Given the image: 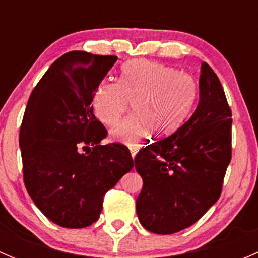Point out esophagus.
I'll return each instance as SVG.
<instances>
[{
	"mask_svg": "<svg viewBox=\"0 0 258 258\" xmlns=\"http://www.w3.org/2000/svg\"><path fill=\"white\" fill-rule=\"evenodd\" d=\"M130 152H131L132 158H135V156H136V153H137V148L136 147H131V148H130Z\"/></svg>",
	"mask_w": 258,
	"mask_h": 258,
	"instance_id": "esophagus-1",
	"label": "esophagus"
}]
</instances>
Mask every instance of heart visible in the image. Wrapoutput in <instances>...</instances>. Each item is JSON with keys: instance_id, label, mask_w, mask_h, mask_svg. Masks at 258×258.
Masks as SVG:
<instances>
[{"instance_id": "b5f03b06", "label": "heart", "mask_w": 258, "mask_h": 258, "mask_svg": "<svg viewBox=\"0 0 258 258\" xmlns=\"http://www.w3.org/2000/svg\"><path fill=\"white\" fill-rule=\"evenodd\" d=\"M196 82L173 67L150 59H134L122 66L121 83L103 80L92 98L95 116L105 124L116 123L134 102V116L110 131V139L135 146L151 131L155 136L175 132L196 98Z\"/></svg>"}]
</instances>
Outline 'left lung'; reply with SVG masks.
Segmentation results:
<instances>
[{"label": "left lung", "instance_id": "obj_1", "mask_svg": "<svg viewBox=\"0 0 258 258\" xmlns=\"http://www.w3.org/2000/svg\"><path fill=\"white\" fill-rule=\"evenodd\" d=\"M200 100L171 136L142 148L135 167L144 179L136 200L141 225L171 235L194 225L220 197L231 161V110L217 75L201 63Z\"/></svg>", "mask_w": 258, "mask_h": 258}]
</instances>
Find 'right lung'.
<instances>
[{"label":"right lung","instance_id":"obj_1","mask_svg":"<svg viewBox=\"0 0 258 258\" xmlns=\"http://www.w3.org/2000/svg\"><path fill=\"white\" fill-rule=\"evenodd\" d=\"M116 61L69 52L51 64L27 102L20 130L23 181L38 210L61 227L97 221L106 192L134 167L128 148L100 144L107 131L92 108L96 87Z\"/></svg>","mask_w":258,"mask_h":258}]
</instances>
